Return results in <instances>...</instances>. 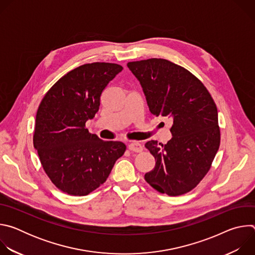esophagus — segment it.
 Here are the masks:
<instances>
[{"label":"esophagus","instance_id":"1","mask_svg":"<svg viewBox=\"0 0 255 255\" xmlns=\"http://www.w3.org/2000/svg\"><path fill=\"white\" fill-rule=\"evenodd\" d=\"M128 148H129V150L134 151V152H141L142 149H143L142 145L139 142H132V143H130L128 145Z\"/></svg>","mask_w":255,"mask_h":255}]
</instances>
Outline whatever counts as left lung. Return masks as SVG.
Listing matches in <instances>:
<instances>
[{"label": "left lung", "mask_w": 255, "mask_h": 255, "mask_svg": "<svg viewBox=\"0 0 255 255\" xmlns=\"http://www.w3.org/2000/svg\"><path fill=\"white\" fill-rule=\"evenodd\" d=\"M127 66L139 81L149 111L172 120L166 144L145 143L155 166L144 178L159 193L184 195L207 174L219 149L216 104L200 80L169 60L150 58Z\"/></svg>", "instance_id": "left-lung-1"}]
</instances>
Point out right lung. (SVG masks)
Listing matches in <instances>:
<instances>
[{
  "instance_id": "right-lung-1",
  "label": "right lung",
  "mask_w": 255,
  "mask_h": 255,
  "mask_svg": "<svg viewBox=\"0 0 255 255\" xmlns=\"http://www.w3.org/2000/svg\"><path fill=\"white\" fill-rule=\"evenodd\" d=\"M123 67L93 62L70 70L45 94L36 114L34 148L50 180L63 193L86 196L103 185L126 145L104 141L86 128L103 91Z\"/></svg>"
}]
</instances>
